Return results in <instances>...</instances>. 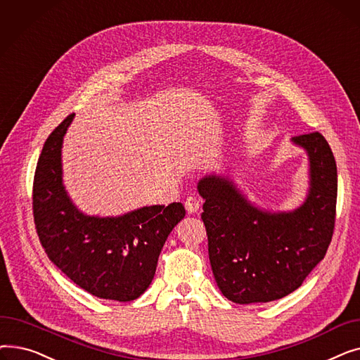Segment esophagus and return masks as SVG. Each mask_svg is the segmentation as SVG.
<instances>
[{"label": "esophagus", "instance_id": "obj_1", "mask_svg": "<svg viewBox=\"0 0 360 360\" xmlns=\"http://www.w3.org/2000/svg\"><path fill=\"white\" fill-rule=\"evenodd\" d=\"M200 207H201V201L197 197H188L185 201V209L190 214L198 213L200 212Z\"/></svg>", "mask_w": 360, "mask_h": 360}]
</instances>
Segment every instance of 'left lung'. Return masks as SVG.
I'll return each mask as SVG.
<instances>
[{
    "label": "left lung",
    "mask_w": 360,
    "mask_h": 360,
    "mask_svg": "<svg viewBox=\"0 0 360 360\" xmlns=\"http://www.w3.org/2000/svg\"><path fill=\"white\" fill-rule=\"evenodd\" d=\"M308 156V190L293 210H269L248 198L231 172L207 174L198 184L209 257L224 297L264 304L295 292L324 258L333 238L337 166L319 134L293 137Z\"/></svg>",
    "instance_id": "obj_1"
}]
</instances>
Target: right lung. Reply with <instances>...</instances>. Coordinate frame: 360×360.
Returning a JSON list of instances; mask_svg holds the SVG:
<instances>
[{
    "mask_svg": "<svg viewBox=\"0 0 360 360\" xmlns=\"http://www.w3.org/2000/svg\"><path fill=\"white\" fill-rule=\"evenodd\" d=\"M68 115L45 141L33 182V216L49 259L75 285L98 296L129 302L155 277L163 245L185 217L182 202L144 205L120 216H90L68 195L63 143Z\"/></svg>",
    "mask_w": 360,
    "mask_h": 360,
    "instance_id": "obj_1",
    "label": "right lung"
}]
</instances>
